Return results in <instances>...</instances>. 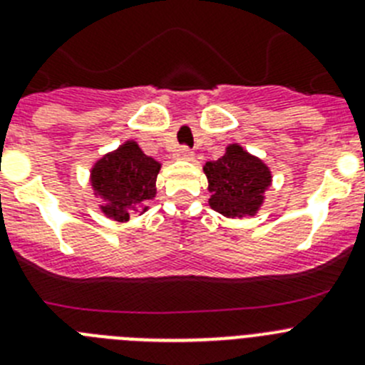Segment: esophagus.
Instances as JSON below:
<instances>
[{
	"mask_svg": "<svg viewBox=\"0 0 365 365\" xmlns=\"http://www.w3.org/2000/svg\"><path fill=\"white\" fill-rule=\"evenodd\" d=\"M177 159L180 160H192L193 159V151L188 150V148H180V150H177Z\"/></svg>",
	"mask_w": 365,
	"mask_h": 365,
	"instance_id": "1",
	"label": "esophagus"
}]
</instances>
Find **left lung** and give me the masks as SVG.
<instances>
[{
  "mask_svg": "<svg viewBox=\"0 0 365 365\" xmlns=\"http://www.w3.org/2000/svg\"><path fill=\"white\" fill-rule=\"evenodd\" d=\"M202 172L212 193L210 208L232 219L256 215L272 185L269 166L240 144H228L221 159L208 160Z\"/></svg>",
  "mask_w": 365,
  "mask_h": 365,
  "instance_id": "left-lung-1",
  "label": "left lung"
}]
</instances>
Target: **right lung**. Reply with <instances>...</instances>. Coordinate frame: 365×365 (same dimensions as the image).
Masks as SVG:
<instances>
[{
    "label": "right lung",
    "instance_id": "obj_1",
    "mask_svg": "<svg viewBox=\"0 0 365 365\" xmlns=\"http://www.w3.org/2000/svg\"><path fill=\"white\" fill-rule=\"evenodd\" d=\"M160 163L148 157L135 140L100 157L91 168V188L100 199V212L113 221H130L133 212L144 214L155 199Z\"/></svg>",
    "mask_w": 365,
    "mask_h": 365
}]
</instances>
